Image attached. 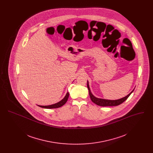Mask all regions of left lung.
<instances>
[{
  "mask_svg": "<svg viewBox=\"0 0 153 153\" xmlns=\"http://www.w3.org/2000/svg\"><path fill=\"white\" fill-rule=\"evenodd\" d=\"M87 87L89 91V94L90 98L92 100V102H94L96 104L102 106V107H107V106H117L118 105H120V104L123 103L125 100H126L128 97L130 96V95H131L132 92L134 91V90L131 92V93H130L127 96H126V97H124L123 98H122L120 99H118V100H105V99H99L95 97L94 95L92 94L90 88L89 87V84H88V81H87Z\"/></svg>",
  "mask_w": 153,
  "mask_h": 153,
  "instance_id": "left-lung-1",
  "label": "left lung"
}]
</instances>
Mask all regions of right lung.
Segmentation results:
<instances>
[{
    "instance_id": "1",
    "label": "right lung",
    "mask_w": 153,
    "mask_h": 153,
    "mask_svg": "<svg viewBox=\"0 0 153 153\" xmlns=\"http://www.w3.org/2000/svg\"><path fill=\"white\" fill-rule=\"evenodd\" d=\"M69 94L68 92L65 96V97L62 100H61L60 102H58L57 103H56L54 104H52L51 105H46V106H42V105H38V106L40 107H42V108H57L61 107V106L64 105L65 104L66 102H67L68 97H69Z\"/></svg>"
}]
</instances>
